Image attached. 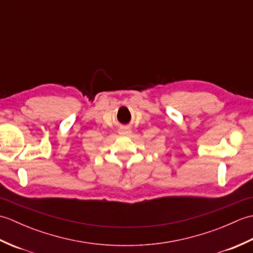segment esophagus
I'll use <instances>...</instances> for the list:
<instances>
[{
	"label": "esophagus",
	"mask_w": 253,
	"mask_h": 253,
	"mask_svg": "<svg viewBox=\"0 0 253 253\" xmlns=\"http://www.w3.org/2000/svg\"><path fill=\"white\" fill-rule=\"evenodd\" d=\"M118 133H120L121 136H129L131 133V130L129 127L123 126V127H121V129H120V131H118Z\"/></svg>",
	"instance_id": "obj_1"
}]
</instances>
